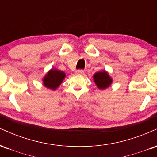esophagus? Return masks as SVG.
<instances>
[{"label": "esophagus", "mask_w": 157, "mask_h": 157, "mask_svg": "<svg viewBox=\"0 0 157 157\" xmlns=\"http://www.w3.org/2000/svg\"><path fill=\"white\" fill-rule=\"evenodd\" d=\"M84 71L82 69H77L76 71V73L77 74H83Z\"/></svg>", "instance_id": "1"}]
</instances>
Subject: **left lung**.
I'll list each match as a JSON object with an SVG mask.
<instances>
[{
    "instance_id": "8db88e82",
    "label": "left lung",
    "mask_w": 157,
    "mask_h": 157,
    "mask_svg": "<svg viewBox=\"0 0 157 157\" xmlns=\"http://www.w3.org/2000/svg\"><path fill=\"white\" fill-rule=\"evenodd\" d=\"M94 80L97 87L101 89L109 87L112 82L111 77L105 71H102V72L101 71V72H97L94 75Z\"/></svg>"
}]
</instances>
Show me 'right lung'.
<instances>
[{"mask_svg":"<svg viewBox=\"0 0 157 157\" xmlns=\"http://www.w3.org/2000/svg\"><path fill=\"white\" fill-rule=\"evenodd\" d=\"M64 77V72L59 70L52 69L44 77V86L48 89L55 90L61 84Z\"/></svg>","mask_w":157,"mask_h":157,"instance_id":"right-lung-1","label":"right lung"}]
</instances>
